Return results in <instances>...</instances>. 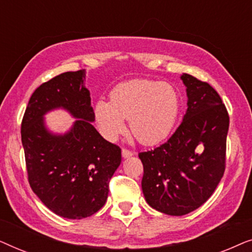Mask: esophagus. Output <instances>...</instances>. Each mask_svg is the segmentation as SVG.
Here are the masks:
<instances>
[{"instance_id": "34e87169", "label": "esophagus", "mask_w": 252, "mask_h": 252, "mask_svg": "<svg viewBox=\"0 0 252 252\" xmlns=\"http://www.w3.org/2000/svg\"><path fill=\"white\" fill-rule=\"evenodd\" d=\"M122 155H123V157L124 158H128V157H130V156H133V153L130 150H128V149H126V148H123V150H122Z\"/></svg>"}]
</instances>
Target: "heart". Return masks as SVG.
Instances as JSON below:
<instances>
[{
	"label": "heart",
	"instance_id": "b5f03b06",
	"mask_svg": "<svg viewBox=\"0 0 252 252\" xmlns=\"http://www.w3.org/2000/svg\"><path fill=\"white\" fill-rule=\"evenodd\" d=\"M180 99L173 86L150 79H134L117 85L110 102L95 103V120L109 140L129 122L130 133L139 142L154 144L167 136L177 119Z\"/></svg>",
	"mask_w": 252,
	"mask_h": 252
}]
</instances>
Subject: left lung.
<instances>
[{
    "label": "left lung",
    "instance_id": "8db88e82",
    "mask_svg": "<svg viewBox=\"0 0 252 252\" xmlns=\"http://www.w3.org/2000/svg\"><path fill=\"white\" fill-rule=\"evenodd\" d=\"M188 109L166 142L139 157L142 190L151 208L184 216L208 201L226 167L229 116L216 89L190 74L181 75Z\"/></svg>",
    "mask_w": 252,
    "mask_h": 252
}]
</instances>
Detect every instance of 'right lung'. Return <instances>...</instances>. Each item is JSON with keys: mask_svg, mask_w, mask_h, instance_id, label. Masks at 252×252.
Returning a JSON list of instances; mask_svg holds the SVG:
<instances>
[{"mask_svg": "<svg viewBox=\"0 0 252 252\" xmlns=\"http://www.w3.org/2000/svg\"><path fill=\"white\" fill-rule=\"evenodd\" d=\"M85 70L64 72L31 96L22 120L27 178L41 202L56 215L82 219L105 204L109 182L122 161V149L103 139L95 120ZM56 107L78 118L64 136L47 132L43 115Z\"/></svg>", "mask_w": 252, "mask_h": 252, "instance_id": "right-lung-1", "label": "right lung"}]
</instances>
